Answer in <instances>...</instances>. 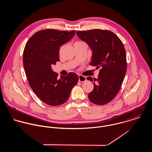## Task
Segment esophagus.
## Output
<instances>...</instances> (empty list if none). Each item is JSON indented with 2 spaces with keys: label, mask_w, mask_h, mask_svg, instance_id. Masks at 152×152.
<instances>
[{
  "label": "esophagus",
  "mask_w": 152,
  "mask_h": 152,
  "mask_svg": "<svg viewBox=\"0 0 152 152\" xmlns=\"http://www.w3.org/2000/svg\"><path fill=\"white\" fill-rule=\"evenodd\" d=\"M86 80V77L81 75H79V81L80 82H83Z\"/></svg>",
  "instance_id": "esophagus-1"
}]
</instances>
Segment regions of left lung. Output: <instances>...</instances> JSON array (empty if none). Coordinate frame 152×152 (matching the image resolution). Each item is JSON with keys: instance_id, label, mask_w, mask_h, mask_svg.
<instances>
[{"instance_id": "obj_1", "label": "left lung", "mask_w": 152, "mask_h": 152, "mask_svg": "<svg viewBox=\"0 0 152 152\" xmlns=\"http://www.w3.org/2000/svg\"><path fill=\"white\" fill-rule=\"evenodd\" d=\"M92 51L90 65L101 68L97 79L88 77L94 82V89L88 95L89 101L104 105L118 93L127 71L126 53L121 39L113 32L95 29L76 31Z\"/></svg>"}]
</instances>
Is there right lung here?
Returning a JSON list of instances; mask_svg holds the SVG:
<instances>
[{
  "mask_svg": "<svg viewBox=\"0 0 152 152\" xmlns=\"http://www.w3.org/2000/svg\"><path fill=\"white\" fill-rule=\"evenodd\" d=\"M75 34V31L44 29L35 33L25 45L23 64L28 83L36 95L48 105L65 103L78 82V76L73 72L58 79V73L51 69L60 61V47Z\"/></svg>",
  "mask_w": 152,
  "mask_h": 152,
  "instance_id": "add662e5",
  "label": "right lung"
}]
</instances>
